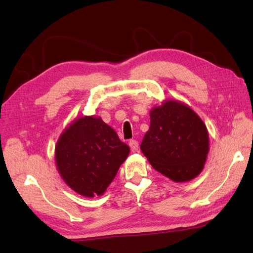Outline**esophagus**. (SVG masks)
<instances>
[{
    "label": "esophagus",
    "instance_id": "obj_1",
    "mask_svg": "<svg viewBox=\"0 0 253 253\" xmlns=\"http://www.w3.org/2000/svg\"><path fill=\"white\" fill-rule=\"evenodd\" d=\"M129 147H130V149H131V151L132 152H137L138 151V148H139V143H138V141L137 140H130L129 141Z\"/></svg>",
    "mask_w": 253,
    "mask_h": 253
}]
</instances>
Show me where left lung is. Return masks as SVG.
<instances>
[{"mask_svg":"<svg viewBox=\"0 0 253 253\" xmlns=\"http://www.w3.org/2000/svg\"><path fill=\"white\" fill-rule=\"evenodd\" d=\"M150 120L140 149L153 169L176 182L200 174L209 153V133L201 118L188 105L169 100L150 111Z\"/></svg>","mask_w":253,"mask_h":253,"instance_id":"1","label":"left lung"}]
</instances>
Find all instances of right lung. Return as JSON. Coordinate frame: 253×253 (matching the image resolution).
I'll return each instance as SVG.
<instances>
[{
    "mask_svg": "<svg viewBox=\"0 0 253 253\" xmlns=\"http://www.w3.org/2000/svg\"><path fill=\"white\" fill-rule=\"evenodd\" d=\"M129 151L101 117L84 116L74 121L58 138L55 162L68 187L93 198L103 195Z\"/></svg>",
    "mask_w": 253,
    "mask_h": 253,
    "instance_id": "add662e5",
    "label": "right lung"
}]
</instances>
